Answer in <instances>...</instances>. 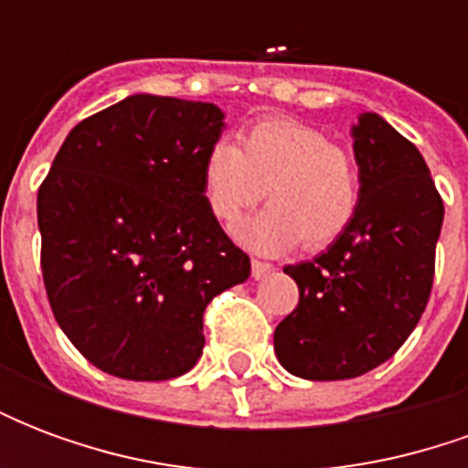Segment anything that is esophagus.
<instances>
[{
	"label": "esophagus",
	"instance_id": "1",
	"mask_svg": "<svg viewBox=\"0 0 468 468\" xmlns=\"http://www.w3.org/2000/svg\"><path fill=\"white\" fill-rule=\"evenodd\" d=\"M275 268L271 263H263V261H253V278H265V275L273 273Z\"/></svg>",
	"mask_w": 468,
	"mask_h": 468
}]
</instances>
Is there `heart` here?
I'll list each match as a JSON object with an SVG mask.
<instances>
[{"instance_id":"obj_1","label":"heart","mask_w":468,"mask_h":468,"mask_svg":"<svg viewBox=\"0 0 468 468\" xmlns=\"http://www.w3.org/2000/svg\"><path fill=\"white\" fill-rule=\"evenodd\" d=\"M200 187L215 220L230 225L265 193L268 207L235 228L250 250L281 253L298 240L325 248L351 228L361 205L353 157L318 127L291 117H265L240 133L238 147H207Z\"/></svg>"}]
</instances>
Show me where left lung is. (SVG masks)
Listing matches in <instances>:
<instances>
[{
    "label": "left lung",
    "instance_id": "left-lung-1",
    "mask_svg": "<svg viewBox=\"0 0 468 468\" xmlns=\"http://www.w3.org/2000/svg\"><path fill=\"white\" fill-rule=\"evenodd\" d=\"M361 205L314 261L285 265L298 305L273 335L285 371L308 381L368 373L399 351L429 303L443 203L416 144L376 112L353 127Z\"/></svg>",
    "mask_w": 468,
    "mask_h": 468
}]
</instances>
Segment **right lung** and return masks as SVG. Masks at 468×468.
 <instances>
[{
    "instance_id": "right-lung-1",
    "label": "right lung",
    "mask_w": 468,
    "mask_h": 468,
    "mask_svg": "<svg viewBox=\"0 0 468 468\" xmlns=\"http://www.w3.org/2000/svg\"><path fill=\"white\" fill-rule=\"evenodd\" d=\"M210 102L133 95L77 124L37 195L42 278L57 324L100 371L167 381L203 356V314L250 258L205 205L220 140Z\"/></svg>"
}]
</instances>
